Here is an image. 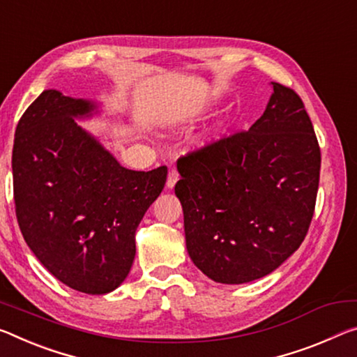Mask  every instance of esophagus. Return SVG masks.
<instances>
[{"mask_svg":"<svg viewBox=\"0 0 357 357\" xmlns=\"http://www.w3.org/2000/svg\"><path fill=\"white\" fill-rule=\"evenodd\" d=\"M178 179H179V173L176 172V169H169L168 178H167V188L173 189L174 184L178 183Z\"/></svg>","mask_w":357,"mask_h":357,"instance_id":"obj_1","label":"esophagus"}]
</instances>
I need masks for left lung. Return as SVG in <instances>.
<instances>
[{
  "label": "left lung",
  "instance_id": "obj_1",
  "mask_svg": "<svg viewBox=\"0 0 357 357\" xmlns=\"http://www.w3.org/2000/svg\"><path fill=\"white\" fill-rule=\"evenodd\" d=\"M264 114L246 132L181 157L174 194L188 252L208 278L243 284L298 250L314 213L321 151L303 101L271 82Z\"/></svg>",
  "mask_w": 357,
  "mask_h": 357
}]
</instances>
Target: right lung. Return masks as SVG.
<instances>
[{"mask_svg":"<svg viewBox=\"0 0 357 357\" xmlns=\"http://www.w3.org/2000/svg\"><path fill=\"white\" fill-rule=\"evenodd\" d=\"M97 105L44 90L15 128L14 202L26 245L56 280L101 296L127 278L135 231L160 195L167 167L123 168L77 126Z\"/></svg>","mask_w":357,"mask_h":357,"instance_id":"obj_1","label":"right lung"}]
</instances>
